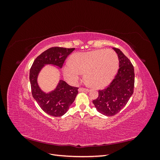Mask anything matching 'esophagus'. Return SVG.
I'll use <instances>...</instances> for the list:
<instances>
[{
	"label": "esophagus",
	"mask_w": 160,
	"mask_h": 160,
	"mask_svg": "<svg viewBox=\"0 0 160 160\" xmlns=\"http://www.w3.org/2000/svg\"><path fill=\"white\" fill-rule=\"evenodd\" d=\"M79 91H85V92H88L89 91V89H86V88H80L79 89Z\"/></svg>",
	"instance_id": "1"
}]
</instances>
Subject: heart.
<instances>
[{
    "label": "heart",
    "mask_w": 160,
    "mask_h": 160,
    "mask_svg": "<svg viewBox=\"0 0 160 160\" xmlns=\"http://www.w3.org/2000/svg\"><path fill=\"white\" fill-rule=\"evenodd\" d=\"M119 58L111 49H99L72 55L71 62L67 61L63 67L66 79L72 84L76 83L84 73L85 79L96 88L108 85L118 71Z\"/></svg>",
    "instance_id": "obj_1"
}]
</instances>
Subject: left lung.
Here are the masks:
<instances>
[{
    "mask_svg": "<svg viewBox=\"0 0 160 160\" xmlns=\"http://www.w3.org/2000/svg\"><path fill=\"white\" fill-rule=\"evenodd\" d=\"M119 68L113 80L107 88L99 90L98 98L93 101L96 109L106 116H113L122 110L133 93L135 74L132 62L117 48Z\"/></svg>",
    "mask_w": 160,
    "mask_h": 160,
    "instance_id": "8db88e82",
    "label": "left lung"
}]
</instances>
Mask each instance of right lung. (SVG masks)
Segmentation results:
<instances>
[{
  "instance_id": "obj_1",
  "label": "right lung",
  "mask_w": 160,
  "mask_h": 160,
  "mask_svg": "<svg viewBox=\"0 0 160 160\" xmlns=\"http://www.w3.org/2000/svg\"><path fill=\"white\" fill-rule=\"evenodd\" d=\"M75 48L51 47L38 55L31 66L29 79L33 98L45 112L53 117H61L68 111L78 93V88L60 80L56 89L49 93L43 92L37 83V77L45 65L51 64L62 68L67 57Z\"/></svg>"
}]
</instances>
